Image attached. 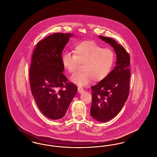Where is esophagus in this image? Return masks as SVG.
I'll return each mask as SVG.
<instances>
[{
	"instance_id": "obj_1",
	"label": "esophagus",
	"mask_w": 157,
	"mask_h": 157,
	"mask_svg": "<svg viewBox=\"0 0 157 157\" xmlns=\"http://www.w3.org/2000/svg\"><path fill=\"white\" fill-rule=\"evenodd\" d=\"M78 92L79 94H82V92L84 91V90L82 88H80V87H78Z\"/></svg>"
}]
</instances>
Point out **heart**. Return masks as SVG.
<instances>
[{"label": "heart", "mask_w": 157, "mask_h": 157, "mask_svg": "<svg viewBox=\"0 0 157 157\" xmlns=\"http://www.w3.org/2000/svg\"><path fill=\"white\" fill-rule=\"evenodd\" d=\"M114 54L111 49L102 47L92 41H83L76 45L74 54L65 53L62 57L64 69L74 73L79 64H82L81 72L72 75L70 80L79 86L105 79L112 69Z\"/></svg>", "instance_id": "obj_1"}]
</instances>
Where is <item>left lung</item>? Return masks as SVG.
Instances as JSON below:
<instances>
[{
	"label": "left lung",
	"mask_w": 157,
	"mask_h": 157,
	"mask_svg": "<svg viewBox=\"0 0 157 157\" xmlns=\"http://www.w3.org/2000/svg\"><path fill=\"white\" fill-rule=\"evenodd\" d=\"M99 37L113 48L116 66L108 75L91 87L92 102L90 115L105 122L115 117L125 104L129 92L130 58L124 48L110 37Z\"/></svg>",
	"instance_id": "left-lung-1"
}]
</instances>
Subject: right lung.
I'll list each match as a JSON object with an SVG mask.
<instances>
[{
	"mask_svg": "<svg viewBox=\"0 0 157 157\" xmlns=\"http://www.w3.org/2000/svg\"><path fill=\"white\" fill-rule=\"evenodd\" d=\"M72 33H56L39 42L29 69L30 88L38 108L46 117L60 120L66 114L78 88L63 74L62 53Z\"/></svg>",
	"mask_w": 157,
	"mask_h": 157,
	"instance_id": "add662e5",
	"label": "right lung"
}]
</instances>
